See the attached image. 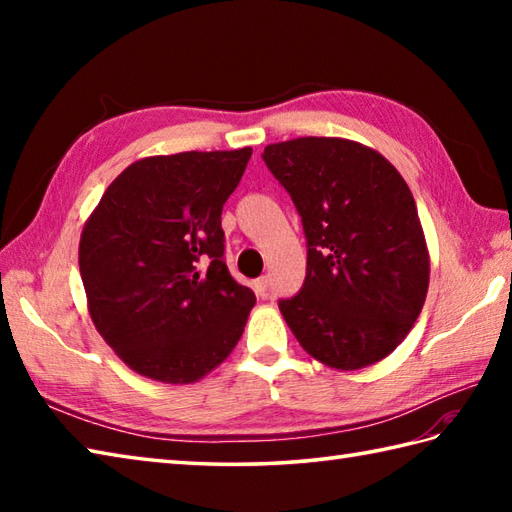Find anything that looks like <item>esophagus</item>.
Instances as JSON below:
<instances>
[{
  "instance_id": "esophagus-1",
  "label": "esophagus",
  "mask_w": 512,
  "mask_h": 512,
  "mask_svg": "<svg viewBox=\"0 0 512 512\" xmlns=\"http://www.w3.org/2000/svg\"><path fill=\"white\" fill-rule=\"evenodd\" d=\"M253 288H255V295L257 297L266 299L268 297V288H270V279L268 277H259L255 284H253Z\"/></svg>"
}]
</instances>
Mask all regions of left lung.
<instances>
[{
  "label": "left lung",
  "instance_id": "1",
  "mask_svg": "<svg viewBox=\"0 0 512 512\" xmlns=\"http://www.w3.org/2000/svg\"><path fill=\"white\" fill-rule=\"evenodd\" d=\"M308 239L306 281L279 310L303 350L352 372L383 361L416 323L429 248L398 169L347 138H295L264 149Z\"/></svg>",
  "mask_w": 512,
  "mask_h": 512
}]
</instances>
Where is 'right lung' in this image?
Returning <instances> with one entry per match:
<instances>
[{
	"label": "right lung",
	"mask_w": 512,
	"mask_h": 512,
	"mask_svg": "<svg viewBox=\"0 0 512 512\" xmlns=\"http://www.w3.org/2000/svg\"><path fill=\"white\" fill-rule=\"evenodd\" d=\"M250 154L140 158L85 222L79 268L92 323L136 374L189 385L242 339L255 292L224 264L222 206Z\"/></svg>",
	"instance_id": "add662e5"
}]
</instances>
